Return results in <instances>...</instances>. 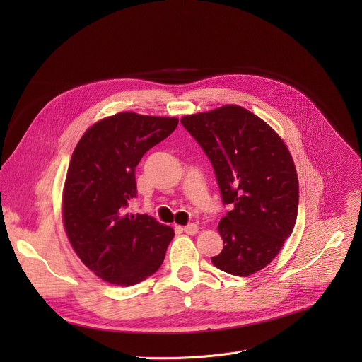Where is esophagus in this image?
<instances>
[{
	"label": "esophagus",
	"mask_w": 362,
	"mask_h": 362,
	"mask_svg": "<svg viewBox=\"0 0 362 362\" xmlns=\"http://www.w3.org/2000/svg\"><path fill=\"white\" fill-rule=\"evenodd\" d=\"M183 230H185V233H187V235H194V233L199 230V226H197L196 223H189V225H186V226L183 228Z\"/></svg>",
	"instance_id": "esophagus-1"
}]
</instances>
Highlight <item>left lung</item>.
<instances>
[{
	"instance_id": "1",
	"label": "left lung",
	"mask_w": 362,
	"mask_h": 362,
	"mask_svg": "<svg viewBox=\"0 0 362 362\" xmlns=\"http://www.w3.org/2000/svg\"><path fill=\"white\" fill-rule=\"evenodd\" d=\"M209 158L223 204L218 230L223 249L212 264L249 276L269 265L293 230L299 183L284 140L262 119L239 106L182 117Z\"/></svg>"
}]
</instances>
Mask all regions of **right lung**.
Wrapping results in <instances>:
<instances>
[{
	"label": "right lung",
	"instance_id": "obj_1",
	"mask_svg": "<svg viewBox=\"0 0 362 362\" xmlns=\"http://www.w3.org/2000/svg\"><path fill=\"white\" fill-rule=\"evenodd\" d=\"M176 117L130 112L93 124L77 143L63 192V221L81 262L100 279L136 285L163 264L172 228L127 214L136 197V166L173 133Z\"/></svg>",
	"mask_w": 362,
	"mask_h": 362
}]
</instances>
